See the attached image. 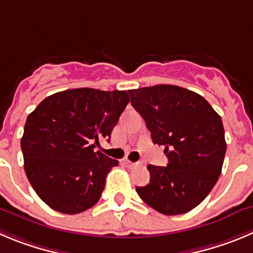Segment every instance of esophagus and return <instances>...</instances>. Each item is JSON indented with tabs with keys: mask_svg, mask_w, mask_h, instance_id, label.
<instances>
[{
	"mask_svg": "<svg viewBox=\"0 0 253 253\" xmlns=\"http://www.w3.org/2000/svg\"><path fill=\"white\" fill-rule=\"evenodd\" d=\"M124 165H125V166L128 167V169H133V167H137L138 166V164H133V162L128 161V160H125Z\"/></svg>",
	"mask_w": 253,
	"mask_h": 253,
	"instance_id": "obj_1",
	"label": "esophagus"
}]
</instances>
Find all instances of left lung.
Masks as SVG:
<instances>
[{
    "mask_svg": "<svg viewBox=\"0 0 253 253\" xmlns=\"http://www.w3.org/2000/svg\"><path fill=\"white\" fill-rule=\"evenodd\" d=\"M153 143L165 146L166 167L148 165L150 183L136 187L142 201L173 216L195 209L218 180L226 153L222 120L196 92L172 84L129 89Z\"/></svg>",
    "mask_w": 253,
    "mask_h": 253,
    "instance_id": "8db88e82",
    "label": "left lung"
}]
</instances>
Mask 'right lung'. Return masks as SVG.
I'll return each instance as SVG.
<instances>
[{"mask_svg":"<svg viewBox=\"0 0 253 253\" xmlns=\"http://www.w3.org/2000/svg\"><path fill=\"white\" fill-rule=\"evenodd\" d=\"M129 102L126 91L73 88L44 98L26 120L25 172L52 210L75 214L97 204L106 177L119 165L93 148L111 137Z\"/></svg>","mask_w":253,"mask_h":253,"instance_id":"add662e5","label":"right lung"}]
</instances>
